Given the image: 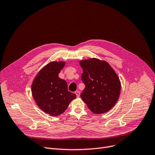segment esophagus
<instances>
[{"label": "esophagus", "mask_w": 155, "mask_h": 155, "mask_svg": "<svg viewBox=\"0 0 155 155\" xmlns=\"http://www.w3.org/2000/svg\"><path fill=\"white\" fill-rule=\"evenodd\" d=\"M75 94H76V97H80V92H79V91H75Z\"/></svg>", "instance_id": "obj_1"}]
</instances>
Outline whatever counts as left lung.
Listing matches in <instances>:
<instances>
[{"mask_svg": "<svg viewBox=\"0 0 155 155\" xmlns=\"http://www.w3.org/2000/svg\"><path fill=\"white\" fill-rule=\"evenodd\" d=\"M81 80L85 85L81 97L91 111L104 114L119 100L121 83L115 71L105 61L96 58L81 61Z\"/></svg>", "mask_w": 155, "mask_h": 155, "instance_id": "8db88e82", "label": "left lung"}]
</instances>
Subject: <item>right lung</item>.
<instances>
[{
    "mask_svg": "<svg viewBox=\"0 0 155 155\" xmlns=\"http://www.w3.org/2000/svg\"><path fill=\"white\" fill-rule=\"evenodd\" d=\"M65 62H51L43 68L33 80L31 92L36 104L44 112L52 116L62 114L76 94L68 91L65 80L58 78V74Z\"/></svg>",
    "mask_w": 155,
    "mask_h": 155,
    "instance_id": "obj_1",
    "label": "right lung"
}]
</instances>
